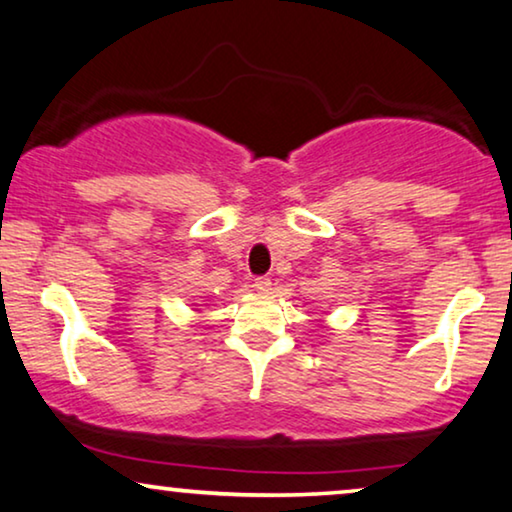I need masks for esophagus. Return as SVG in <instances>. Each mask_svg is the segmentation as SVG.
<instances>
[{
	"mask_svg": "<svg viewBox=\"0 0 512 512\" xmlns=\"http://www.w3.org/2000/svg\"><path fill=\"white\" fill-rule=\"evenodd\" d=\"M255 290L259 294H269L271 292V278H266V276L255 278Z\"/></svg>",
	"mask_w": 512,
	"mask_h": 512,
	"instance_id": "obj_1",
	"label": "esophagus"
}]
</instances>
